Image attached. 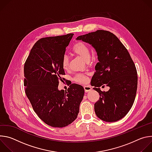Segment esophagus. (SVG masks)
<instances>
[{
    "label": "esophagus",
    "instance_id": "34e87169",
    "mask_svg": "<svg viewBox=\"0 0 152 152\" xmlns=\"http://www.w3.org/2000/svg\"><path fill=\"white\" fill-rule=\"evenodd\" d=\"M83 88H84V90H85V93H87V92L91 91V89H92V88H91L90 86H86V85L83 86Z\"/></svg>",
    "mask_w": 152,
    "mask_h": 152
}]
</instances>
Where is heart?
I'll return each instance as SVG.
<instances>
[{
  "mask_svg": "<svg viewBox=\"0 0 152 152\" xmlns=\"http://www.w3.org/2000/svg\"><path fill=\"white\" fill-rule=\"evenodd\" d=\"M72 52L80 56L85 61H88L90 58V48L82 41H77L73 45L72 48ZM61 66L64 70H67L69 67V58L64 55L61 59ZM88 74L86 73H78L73 77V80L77 83H83L87 80Z\"/></svg>",
  "mask_w": 152,
  "mask_h": 152,
  "instance_id": "1",
  "label": "heart"
}]
</instances>
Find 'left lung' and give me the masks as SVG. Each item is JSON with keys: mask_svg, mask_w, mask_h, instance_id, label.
<instances>
[{"mask_svg": "<svg viewBox=\"0 0 152 152\" xmlns=\"http://www.w3.org/2000/svg\"><path fill=\"white\" fill-rule=\"evenodd\" d=\"M96 49L98 62L91 85L100 94L94 104L96 115L106 122L124 117L134 104L138 85L135 65L125 46L112 32L97 30L77 37ZM107 85L110 89L102 92L97 87Z\"/></svg>", "mask_w": 152, "mask_h": 152, "instance_id": "obj_1", "label": "left lung"}]
</instances>
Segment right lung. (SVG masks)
Instances as JSON below:
<instances>
[{
    "label": "right lung",
    "mask_w": 152,
    "mask_h": 152,
    "mask_svg": "<svg viewBox=\"0 0 152 152\" xmlns=\"http://www.w3.org/2000/svg\"><path fill=\"white\" fill-rule=\"evenodd\" d=\"M74 34L42 38L33 46L24 66L25 93L35 113L46 124L63 127L77 118L84 95L82 86L58 89L65 75L61 59Z\"/></svg>",
    "instance_id": "add662e5"
}]
</instances>
